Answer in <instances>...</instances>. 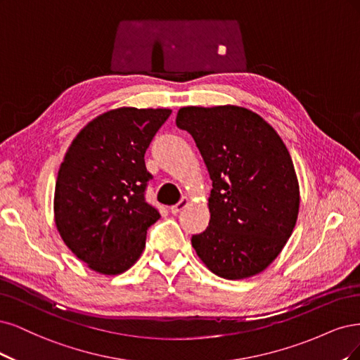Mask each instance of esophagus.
Wrapping results in <instances>:
<instances>
[{"label": "esophagus", "mask_w": 360, "mask_h": 360, "mask_svg": "<svg viewBox=\"0 0 360 360\" xmlns=\"http://www.w3.org/2000/svg\"><path fill=\"white\" fill-rule=\"evenodd\" d=\"M188 203H190L188 197H182V199H181L176 205L170 206V212H172V214H179L182 210H185V207L188 206Z\"/></svg>", "instance_id": "1"}]
</instances>
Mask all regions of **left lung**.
Listing matches in <instances>:
<instances>
[{
  "mask_svg": "<svg viewBox=\"0 0 360 360\" xmlns=\"http://www.w3.org/2000/svg\"><path fill=\"white\" fill-rule=\"evenodd\" d=\"M212 181L210 226L191 243L206 268L226 280L264 271L292 236L299 184L281 137L257 113L238 106L179 109Z\"/></svg>",
  "mask_w": 360,
  "mask_h": 360,
  "instance_id": "obj_1",
  "label": "left lung"
}]
</instances>
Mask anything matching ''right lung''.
Segmentation results:
<instances>
[{
    "mask_svg": "<svg viewBox=\"0 0 360 360\" xmlns=\"http://www.w3.org/2000/svg\"><path fill=\"white\" fill-rule=\"evenodd\" d=\"M170 109L120 108L85 125L68 148L55 184V224L92 271L118 275L141 257L160 218L145 200L153 175L145 153Z\"/></svg>",
    "mask_w": 360,
    "mask_h": 360,
    "instance_id": "right-lung-1",
    "label": "right lung"
}]
</instances>
